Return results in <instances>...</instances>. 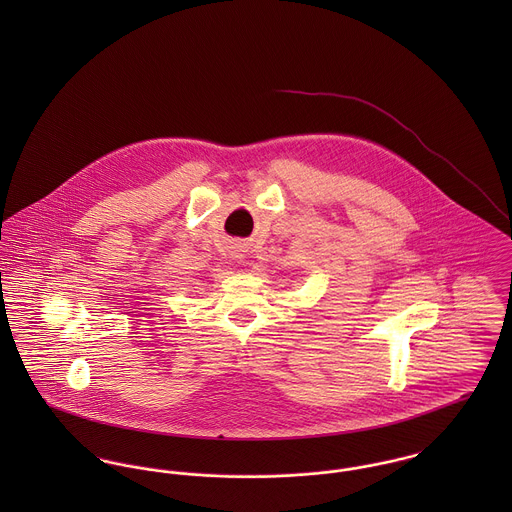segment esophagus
Here are the masks:
<instances>
[{"instance_id":"obj_1","label":"esophagus","mask_w":512,"mask_h":512,"mask_svg":"<svg viewBox=\"0 0 512 512\" xmlns=\"http://www.w3.org/2000/svg\"><path fill=\"white\" fill-rule=\"evenodd\" d=\"M242 250H234V254H236V258H242V254H240Z\"/></svg>"}]
</instances>
